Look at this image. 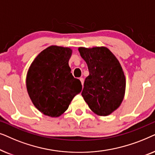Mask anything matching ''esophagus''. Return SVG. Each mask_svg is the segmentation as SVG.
I'll use <instances>...</instances> for the list:
<instances>
[{
    "label": "esophagus",
    "instance_id": "esophagus-1",
    "mask_svg": "<svg viewBox=\"0 0 155 155\" xmlns=\"http://www.w3.org/2000/svg\"><path fill=\"white\" fill-rule=\"evenodd\" d=\"M80 82H81V83H82V85L83 86V84H84V79L82 78H80Z\"/></svg>",
    "mask_w": 155,
    "mask_h": 155
}]
</instances>
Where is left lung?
<instances>
[{
	"mask_svg": "<svg viewBox=\"0 0 155 155\" xmlns=\"http://www.w3.org/2000/svg\"><path fill=\"white\" fill-rule=\"evenodd\" d=\"M78 51L90 73L82 96L94 114L109 115L120 107L124 97L126 78L121 65L107 47H80Z\"/></svg>",
	"mask_w": 155,
	"mask_h": 155,
	"instance_id": "obj_1",
	"label": "left lung"
}]
</instances>
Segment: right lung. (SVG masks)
I'll use <instances>...</instances> for the list:
<instances>
[{
    "mask_svg": "<svg viewBox=\"0 0 155 155\" xmlns=\"http://www.w3.org/2000/svg\"><path fill=\"white\" fill-rule=\"evenodd\" d=\"M71 48L51 46L42 51L29 67L27 92L33 104L44 115L60 116L81 92V82L71 73Z\"/></svg>",
    "mask_w": 155,
    "mask_h": 155,
    "instance_id": "obj_1",
    "label": "right lung"
}]
</instances>
